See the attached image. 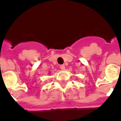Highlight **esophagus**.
<instances>
[{"label":"esophagus","mask_w":121,"mask_h":121,"mask_svg":"<svg viewBox=\"0 0 121 121\" xmlns=\"http://www.w3.org/2000/svg\"><path fill=\"white\" fill-rule=\"evenodd\" d=\"M60 69L61 70H65V65H61L60 66Z\"/></svg>","instance_id":"34e87169"}]
</instances>
